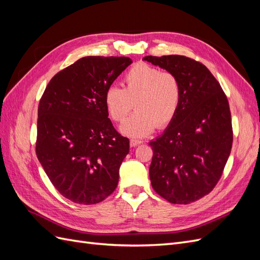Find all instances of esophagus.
<instances>
[{
  "mask_svg": "<svg viewBox=\"0 0 260 260\" xmlns=\"http://www.w3.org/2000/svg\"><path fill=\"white\" fill-rule=\"evenodd\" d=\"M142 143H143V141H140V140H131V141H130V146H131V147H135V146L140 145V144H142Z\"/></svg>",
  "mask_w": 260,
  "mask_h": 260,
  "instance_id": "1",
  "label": "esophagus"
}]
</instances>
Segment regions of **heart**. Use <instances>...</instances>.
<instances>
[{
  "mask_svg": "<svg viewBox=\"0 0 260 260\" xmlns=\"http://www.w3.org/2000/svg\"><path fill=\"white\" fill-rule=\"evenodd\" d=\"M182 90L178 78L145 62L130 68L123 77V88L108 86L104 103L113 120L121 122L132 111L137 112L120 125L124 136L145 138L157 127L164 128L175 119L180 108Z\"/></svg>",
  "mask_w": 260,
  "mask_h": 260,
  "instance_id": "b5f03b06",
  "label": "heart"
}]
</instances>
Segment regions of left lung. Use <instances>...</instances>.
Returning <instances> with one entry per match:
<instances>
[{"label": "left lung", "instance_id": "8db88e82", "mask_svg": "<svg viewBox=\"0 0 260 260\" xmlns=\"http://www.w3.org/2000/svg\"><path fill=\"white\" fill-rule=\"evenodd\" d=\"M143 60L174 74L182 90L175 119L149 142L152 186L172 204L193 203L216 186L231 153L228 99L207 67L192 58L165 55Z\"/></svg>", "mask_w": 260, "mask_h": 260}]
</instances>
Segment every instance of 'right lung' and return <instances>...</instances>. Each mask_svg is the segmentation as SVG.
<instances>
[{
    "instance_id": "right-lung-1",
    "label": "right lung",
    "mask_w": 260,
    "mask_h": 260,
    "mask_svg": "<svg viewBox=\"0 0 260 260\" xmlns=\"http://www.w3.org/2000/svg\"><path fill=\"white\" fill-rule=\"evenodd\" d=\"M131 62L82 57L55 75L40 100L37 157L56 190L74 203L98 204L117 187L129 139L113 127L104 95Z\"/></svg>"
}]
</instances>
